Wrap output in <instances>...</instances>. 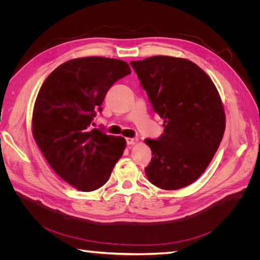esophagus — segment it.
Segmentation results:
<instances>
[{"instance_id":"1","label":"esophagus","mask_w":260,"mask_h":260,"mask_svg":"<svg viewBox=\"0 0 260 260\" xmlns=\"http://www.w3.org/2000/svg\"><path fill=\"white\" fill-rule=\"evenodd\" d=\"M125 142H127V145H133L138 142V139L136 138H127L125 139Z\"/></svg>"}]
</instances>
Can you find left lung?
<instances>
[{
  "label": "left lung",
  "mask_w": 260,
  "mask_h": 260,
  "mask_svg": "<svg viewBox=\"0 0 260 260\" xmlns=\"http://www.w3.org/2000/svg\"><path fill=\"white\" fill-rule=\"evenodd\" d=\"M130 65L165 123L159 138L145 140L152 149L145 168L148 181L162 190L193 183L207 168L224 133V111L214 82L184 58L153 56Z\"/></svg>",
  "instance_id": "left-lung-1"
}]
</instances>
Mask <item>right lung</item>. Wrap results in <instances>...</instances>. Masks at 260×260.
Masks as SVG:
<instances>
[{
    "label": "right lung",
    "instance_id": "add662e5",
    "mask_svg": "<svg viewBox=\"0 0 260 260\" xmlns=\"http://www.w3.org/2000/svg\"><path fill=\"white\" fill-rule=\"evenodd\" d=\"M130 74L120 59L76 58L52 72L39 91L34 138L53 170L82 192L104 185L123 153V138L90 127L109 88Z\"/></svg>",
    "mask_w": 260,
    "mask_h": 260
}]
</instances>
